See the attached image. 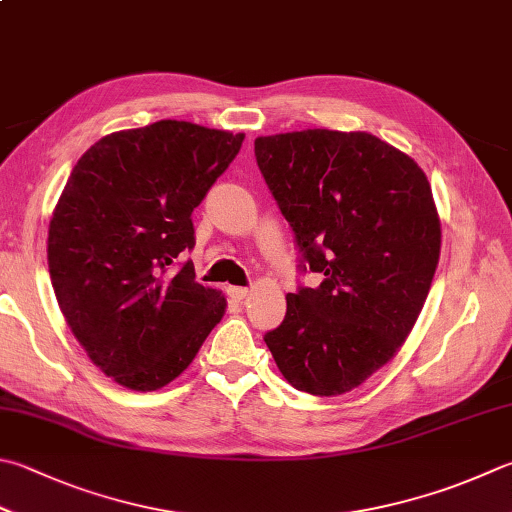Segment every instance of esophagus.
I'll return each instance as SVG.
<instances>
[{"mask_svg": "<svg viewBox=\"0 0 512 512\" xmlns=\"http://www.w3.org/2000/svg\"><path fill=\"white\" fill-rule=\"evenodd\" d=\"M227 292H229L231 298H234V301H243V298L249 296V289L247 287H229Z\"/></svg>", "mask_w": 512, "mask_h": 512, "instance_id": "esophagus-1", "label": "esophagus"}]
</instances>
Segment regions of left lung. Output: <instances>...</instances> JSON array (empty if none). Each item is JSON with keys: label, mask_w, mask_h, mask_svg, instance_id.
I'll list each match as a JSON object with an SVG mask.
<instances>
[{"label": "left lung", "mask_w": 512, "mask_h": 512, "mask_svg": "<svg viewBox=\"0 0 512 512\" xmlns=\"http://www.w3.org/2000/svg\"><path fill=\"white\" fill-rule=\"evenodd\" d=\"M254 151L305 265L323 276L285 296L265 343L296 390L339 397L397 356L426 303L441 252L430 182L368 131L276 133Z\"/></svg>", "instance_id": "obj_1"}]
</instances>
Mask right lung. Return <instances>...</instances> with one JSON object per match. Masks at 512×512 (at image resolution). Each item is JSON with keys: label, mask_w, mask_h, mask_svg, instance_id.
Listing matches in <instances>:
<instances>
[{"label": "right lung", "mask_w": 512, "mask_h": 512, "mask_svg": "<svg viewBox=\"0 0 512 512\" xmlns=\"http://www.w3.org/2000/svg\"><path fill=\"white\" fill-rule=\"evenodd\" d=\"M245 133L160 120L115 131L77 160L48 223V272L66 325L122 388L153 392L189 368L225 316L196 283L194 211Z\"/></svg>", "instance_id": "add662e5"}]
</instances>
